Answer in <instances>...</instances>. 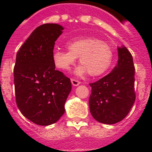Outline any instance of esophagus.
Returning <instances> with one entry per match:
<instances>
[{
	"label": "esophagus",
	"mask_w": 152,
	"mask_h": 152,
	"mask_svg": "<svg viewBox=\"0 0 152 152\" xmlns=\"http://www.w3.org/2000/svg\"><path fill=\"white\" fill-rule=\"evenodd\" d=\"M71 81H72V84H73L74 86H77V85H79V84H80V81H79V80H76V79L72 78V80H71Z\"/></svg>",
	"instance_id": "34e87169"
}]
</instances>
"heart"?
Listing matches in <instances>:
<instances>
[{
  "instance_id": "b5f03b06",
  "label": "heart",
  "mask_w": 152,
  "mask_h": 152,
  "mask_svg": "<svg viewBox=\"0 0 152 152\" xmlns=\"http://www.w3.org/2000/svg\"><path fill=\"white\" fill-rule=\"evenodd\" d=\"M68 51L56 49L53 61L59 69L66 71L75 64L76 58L81 65L76 69L77 75L86 73L95 77L103 74L110 66L113 59L112 48L108 43L94 37H84L68 42Z\"/></svg>"
}]
</instances>
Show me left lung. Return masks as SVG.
I'll use <instances>...</instances> for the list:
<instances>
[{
  "mask_svg": "<svg viewBox=\"0 0 152 152\" xmlns=\"http://www.w3.org/2000/svg\"><path fill=\"white\" fill-rule=\"evenodd\" d=\"M118 56L117 65L110 73L89 84L90 111L96 121L104 124H115L123 120L135 100L132 56L126 47L118 48Z\"/></svg>",
  "mask_w": 152,
  "mask_h": 152,
  "instance_id": "obj_1",
  "label": "left lung"
}]
</instances>
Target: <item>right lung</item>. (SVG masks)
Listing matches in <instances>:
<instances>
[{"instance_id":"1","label":"right lung","mask_w":152,"mask_h":152,"mask_svg":"<svg viewBox=\"0 0 152 152\" xmlns=\"http://www.w3.org/2000/svg\"><path fill=\"white\" fill-rule=\"evenodd\" d=\"M63 29L56 23L38 26L16 58V103L25 117L39 126L53 124L61 118L72 91L70 78L55 69L52 58L55 42Z\"/></svg>"}]
</instances>
